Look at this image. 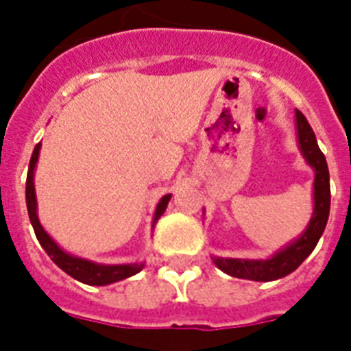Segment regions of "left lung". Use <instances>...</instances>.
<instances>
[{
    "label": "left lung",
    "mask_w": 351,
    "mask_h": 351,
    "mask_svg": "<svg viewBox=\"0 0 351 351\" xmlns=\"http://www.w3.org/2000/svg\"><path fill=\"white\" fill-rule=\"evenodd\" d=\"M297 117V132H299L300 151L304 154L306 162L315 169V182H313V217L300 239L278 251L267 261H242V258H220L215 256V264L224 273L237 278H247L256 282H269L280 277H286L304 262V258L315 250L317 242L321 239L326 228L328 215H330V171L324 154L319 149L315 132L308 123L306 117L300 111H295Z\"/></svg>",
    "instance_id": "obj_1"
}]
</instances>
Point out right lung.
Returning a JSON list of instances; mask_svg holds the SVG:
<instances>
[{
  "label": "right lung",
  "instance_id": "add662e5",
  "mask_svg": "<svg viewBox=\"0 0 351 351\" xmlns=\"http://www.w3.org/2000/svg\"><path fill=\"white\" fill-rule=\"evenodd\" d=\"M41 143H38L32 151L29 164V173H27V187H25V197H27V209H29L30 224L34 228V233L40 240L41 247L45 250V253L52 258V262L58 267H62L63 271L71 275L73 278L80 280V282L89 284V286H106V284L118 282L127 277L136 275L143 267V264H118V266H104V264H95V262L85 261L80 256H73L65 253L54 240L45 233V230L41 228L38 215H36V193H34V167L38 162V154H40ZM171 200V195H165L156 206V213H154V222L164 215L165 208Z\"/></svg>",
  "mask_w": 351,
  "mask_h": 351
}]
</instances>
